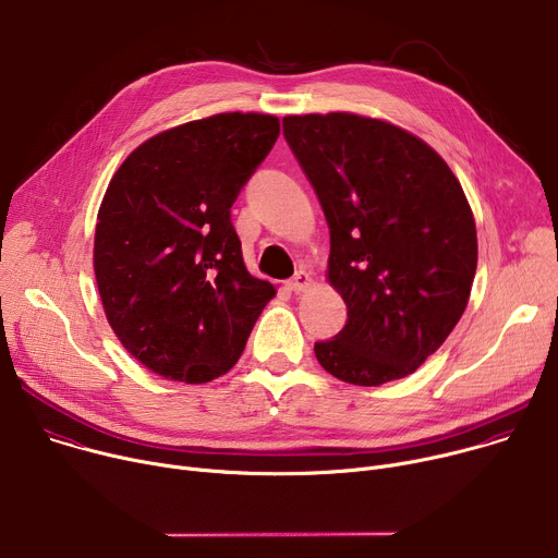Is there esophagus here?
I'll list each match as a JSON object with an SVG mask.
<instances>
[{
	"instance_id": "esophagus-1",
	"label": "esophagus",
	"mask_w": 558,
	"mask_h": 558,
	"mask_svg": "<svg viewBox=\"0 0 558 558\" xmlns=\"http://www.w3.org/2000/svg\"><path fill=\"white\" fill-rule=\"evenodd\" d=\"M312 287V276L310 274H295L289 282H287V289L289 291H293V293H302V291H307Z\"/></svg>"
}]
</instances>
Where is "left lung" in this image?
I'll return each instance as SVG.
<instances>
[{
  "instance_id": "1",
  "label": "left lung",
  "mask_w": 558,
  "mask_h": 558,
  "mask_svg": "<svg viewBox=\"0 0 558 558\" xmlns=\"http://www.w3.org/2000/svg\"><path fill=\"white\" fill-rule=\"evenodd\" d=\"M329 225L327 278L347 325L314 344L336 378L410 376L461 320L476 274V225L461 182L421 137L353 113L282 120Z\"/></svg>"
}]
</instances>
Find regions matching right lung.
<instances>
[{
    "mask_svg": "<svg viewBox=\"0 0 558 558\" xmlns=\"http://www.w3.org/2000/svg\"><path fill=\"white\" fill-rule=\"evenodd\" d=\"M278 135L274 116L220 113L146 140L116 171L95 280L116 336L154 374L189 385L227 374L276 295L246 271L231 207Z\"/></svg>",
    "mask_w": 558,
    "mask_h": 558,
    "instance_id": "obj_1",
    "label": "right lung"
}]
</instances>
